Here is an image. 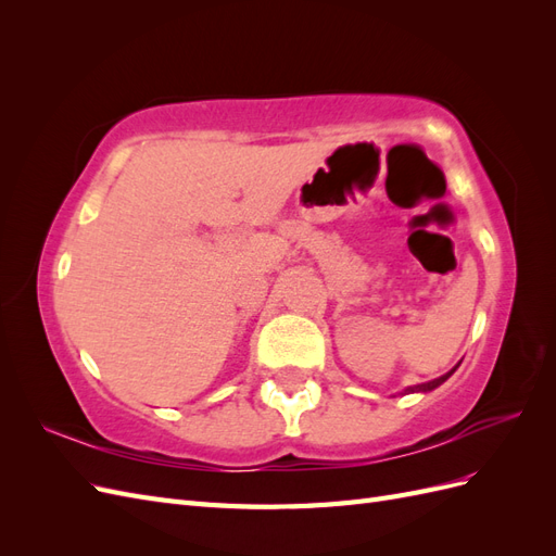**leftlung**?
<instances>
[{"label":"left lung","mask_w":556,"mask_h":556,"mask_svg":"<svg viewBox=\"0 0 556 556\" xmlns=\"http://www.w3.org/2000/svg\"><path fill=\"white\" fill-rule=\"evenodd\" d=\"M457 368H459V364L454 366L452 371H447L445 376L435 378V380H429V382H422V384H415V387H406V390H403V392H406V394H413V392H431V390H435V387H439V384H443V382H445L454 371H457Z\"/></svg>","instance_id":"left-lung-1"}]
</instances>
